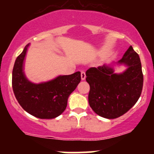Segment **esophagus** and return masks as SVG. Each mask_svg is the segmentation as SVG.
I'll return each instance as SVG.
<instances>
[{
	"mask_svg": "<svg viewBox=\"0 0 154 154\" xmlns=\"http://www.w3.org/2000/svg\"><path fill=\"white\" fill-rule=\"evenodd\" d=\"M85 77H86L85 72L84 71L81 72V79H82V80H85Z\"/></svg>",
	"mask_w": 154,
	"mask_h": 154,
	"instance_id": "esophagus-1",
	"label": "esophagus"
}]
</instances>
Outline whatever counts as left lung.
I'll use <instances>...</instances> for the list:
<instances>
[{"label": "left lung", "instance_id": "8db88e82", "mask_svg": "<svg viewBox=\"0 0 154 154\" xmlns=\"http://www.w3.org/2000/svg\"><path fill=\"white\" fill-rule=\"evenodd\" d=\"M118 62L128 66L119 75L105 65L86 71L90 106L95 114L106 119H115L128 112L139 99L143 85L140 59L132 46Z\"/></svg>", "mask_w": 154, "mask_h": 154}]
</instances>
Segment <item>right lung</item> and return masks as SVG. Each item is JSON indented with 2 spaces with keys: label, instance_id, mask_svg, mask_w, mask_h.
I'll list each match as a JSON object with an SVG mask.
<instances>
[{
  "label": "right lung",
  "instance_id": "add662e5",
  "mask_svg": "<svg viewBox=\"0 0 154 154\" xmlns=\"http://www.w3.org/2000/svg\"><path fill=\"white\" fill-rule=\"evenodd\" d=\"M26 45L16 59L12 72V88L17 101L24 110L40 119H54L66 109L69 96L80 82L79 72L56 77L48 82L34 84L23 73Z\"/></svg>",
  "mask_w": 154,
  "mask_h": 154
}]
</instances>
